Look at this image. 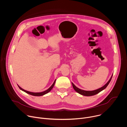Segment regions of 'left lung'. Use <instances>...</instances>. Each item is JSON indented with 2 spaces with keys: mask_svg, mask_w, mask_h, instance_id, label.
<instances>
[{
  "mask_svg": "<svg viewBox=\"0 0 127 127\" xmlns=\"http://www.w3.org/2000/svg\"><path fill=\"white\" fill-rule=\"evenodd\" d=\"M112 76H113V75H112L111 77L110 78V80L108 81V82L105 84V85L104 86H103V87H102L101 88L98 89H97V90H94V91H85V90H81L78 88H77L74 84L72 83V86H73V87L74 88V89L78 93H79L80 94L82 95H83V96H93V95H95L98 93H99V92H100L101 91H102V90H103L104 89H105L107 87V86L109 85V83L110 82L111 79H112Z\"/></svg>",
  "mask_w": 127,
  "mask_h": 127,
  "instance_id": "8db88e82",
  "label": "left lung"
}]
</instances>
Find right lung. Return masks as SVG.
Returning <instances> with one entry per match:
<instances>
[{
  "label": "right lung",
  "instance_id": "add662e5",
  "mask_svg": "<svg viewBox=\"0 0 127 127\" xmlns=\"http://www.w3.org/2000/svg\"><path fill=\"white\" fill-rule=\"evenodd\" d=\"M55 82H56V80L54 81V83H53V84L51 85V86L49 88H48L47 90H45V91H43V92H39V93H34V92H29V91H26V90H25L23 89L22 88H21L20 86H19L18 85V87L19 88V89H20V90H21L22 91H23L26 92V93H27V94H28L31 95H32V96H43V95H45V94L48 93V92H49L52 90V89L53 88V87H54Z\"/></svg>",
  "mask_w": 127,
  "mask_h": 127
}]
</instances>
